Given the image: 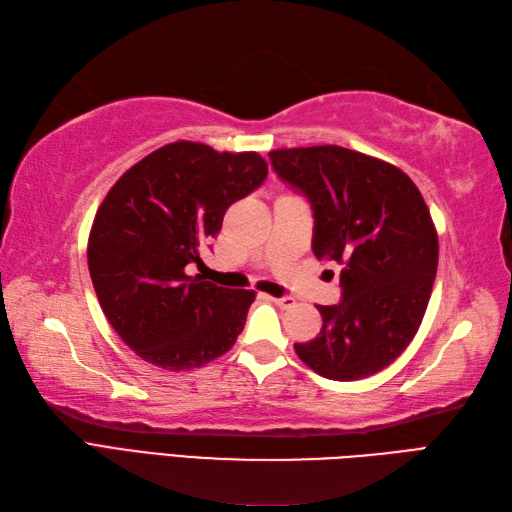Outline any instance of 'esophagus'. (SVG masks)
<instances>
[{
    "mask_svg": "<svg viewBox=\"0 0 512 512\" xmlns=\"http://www.w3.org/2000/svg\"><path fill=\"white\" fill-rule=\"evenodd\" d=\"M271 302L280 306V309H291V306H295V298H291V295H282V298H271Z\"/></svg>",
    "mask_w": 512,
    "mask_h": 512,
    "instance_id": "34e87169",
    "label": "esophagus"
}]
</instances>
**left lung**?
<instances>
[{
    "label": "left lung",
    "instance_id": "8db88e82",
    "mask_svg": "<svg viewBox=\"0 0 512 512\" xmlns=\"http://www.w3.org/2000/svg\"><path fill=\"white\" fill-rule=\"evenodd\" d=\"M274 173L313 210V254L342 265V302L317 306L322 331L295 344L320 377L357 381L410 346L438 269L427 203L401 168L344 146L278 149Z\"/></svg>",
    "mask_w": 512,
    "mask_h": 512
}]
</instances>
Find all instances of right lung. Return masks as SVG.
Returning a JSON list of instances; mask_svg holds the SVG:
<instances>
[{
    "label": "right lung",
    "instance_id": "obj_1",
    "mask_svg": "<svg viewBox=\"0 0 512 512\" xmlns=\"http://www.w3.org/2000/svg\"><path fill=\"white\" fill-rule=\"evenodd\" d=\"M267 177L258 153L173 142L131 166L100 203L87 263L102 313L135 355L164 370L201 368L241 335L256 293L190 276L225 210Z\"/></svg>",
    "mask_w": 512,
    "mask_h": 512
}]
</instances>
